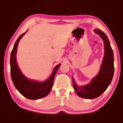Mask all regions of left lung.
Here are the masks:
<instances>
[{
	"mask_svg": "<svg viewBox=\"0 0 123 123\" xmlns=\"http://www.w3.org/2000/svg\"><path fill=\"white\" fill-rule=\"evenodd\" d=\"M102 38L105 44V55L99 74L93 78L89 84L78 86L72 78L74 89L76 94L82 98L93 99L100 96L110 85L114 75V55L107 36L100 29L94 30Z\"/></svg>",
	"mask_w": 123,
	"mask_h": 123,
	"instance_id": "left-lung-1",
	"label": "left lung"
}]
</instances>
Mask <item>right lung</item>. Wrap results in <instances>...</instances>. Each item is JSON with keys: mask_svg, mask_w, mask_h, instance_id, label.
<instances>
[{"mask_svg": "<svg viewBox=\"0 0 123 123\" xmlns=\"http://www.w3.org/2000/svg\"><path fill=\"white\" fill-rule=\"evenodd\" d=\"M27 31L22 34L17 38L11 52L10 60V74L13 84L20 93L29 99L37 100L41 99L49 94L53 85L55 75L61 64L55 67L50 77L45 81L40 82L31 80L24 76L17 65L16 55L19 41Z\"/></svg>", "mask_w": 123, "mask_h": 123, "instance_id": "add662e5", "label": "right lung"}]
</instances>
